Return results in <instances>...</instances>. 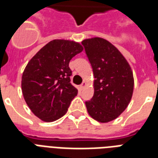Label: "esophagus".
<instances>
[{
    "instance_id": "1",
    "label": "esophagus",
    "mask_w": 158,
    "mask_h": 158,
    "mask_svg": "<svg viewBox=\"0 0 158 158\" xmlns=\"http://www.w3.org/2000/svg\"><path fill=\"white\" fill-rule=\"evenodd\" d=\"M86 84H87L86 82H83L81 85H80V87H79V88H80V89H81V90H83V89L85 88V86H86Z\"/></svg>"
}]
</instances>
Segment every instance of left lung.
Masks as SVG:
<instances>
[{
	"mask_svg": "<svg viewBox=\"0 0 158 158\" xmlns=\"http://www.w3.org/2000/svg\"><path fill=\"white\" fill-rule=\"evenodd\" d=\"M94 72V94L85 102L92 118L101 123L115 120L126 109L134 91L130 64L110 42L102 38L82 42Z\"/></svg>",
	"mask_w": 158,
	"mask_h": 158,
	"instance_id": "obj_1",
	"label": "left lung"
}]
</instances>
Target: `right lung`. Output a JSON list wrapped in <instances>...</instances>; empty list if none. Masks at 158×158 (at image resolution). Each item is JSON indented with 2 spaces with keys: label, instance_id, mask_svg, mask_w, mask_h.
Listing matches in <instances>:
<instances>
[{
  "label": "right lung",
  "instance_id": "obj_1",
  "mask_svg": "<svg viewBox=\"0 0 158 158\" xmlns=\"http://www.w3.org/2000/svg\"><path fill=\"white\" fill-rule=\"evenodd\" d=\"M79 43L55 39L28 61L22 75V93L34 115L45 122L58 120L67 112L78 94L70 84V60L83 51Z\"/></svg>",
  "mask_w": 158,
  "mask_h": 158
}]
</instances>
